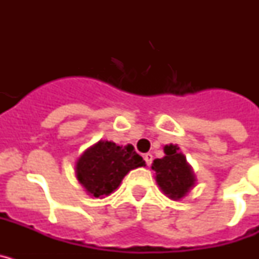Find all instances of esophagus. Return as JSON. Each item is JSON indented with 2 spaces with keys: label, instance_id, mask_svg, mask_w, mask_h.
<instances>
[{
  "label": "esophagus",
  "instance_id": "1",
  "mask_svg": "<svg viewBox=\"0 0 259 259\" xmlns=\"http://www.w3.org/2000/svg\"><path fill=\"white\" fill-rule=\"evenodd\" d=\"M144 159H145L146 164H148V166H150V164H152V162H153L152 153H146V154H144Z\"/></svg>",
  "mask_w": 259,
  "mask_h": 259
}]
</instances>
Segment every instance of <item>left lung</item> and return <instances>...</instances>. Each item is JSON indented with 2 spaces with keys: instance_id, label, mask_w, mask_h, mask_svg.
<instances>
[{
  "instance_id": "obj_1",
  "label": "left lung",
  "mask_w": 259,
  "mask_h": 259,
  "mask_svg": "<svg viewBox=\"0 0 259 259\" xmlns=\"http://www.w3.org/2000/svg\"><path fill=\"white\" fill-rule=\"evenodd\" d=\"M163 150L166 155L154 159L152 164L155 180L167 197L180 200L194 187L196 178L178 146L170 144L164 146Z\"/></svg>"
}]
</instances>
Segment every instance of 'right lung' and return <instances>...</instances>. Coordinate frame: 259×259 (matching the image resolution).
<instances>
[{
    "label": "right lung",
    "instance_id": "right-lung-1",
    "mask_svg": "<svg viewBox=\"0 0 259 259\" xmlns=\"http://www.w3.org/2000/svg\"><path fill=\"white\" fill-rule=\"evenodd\" d=\"M145 166L134 146H118L100 140L88 148L76 162V178L85 191L95 197H105L118 188L123 178L137 167Z\"/></svg>",
    "mask_w": 259,
    "mask_h": 259
}]
</instances>
